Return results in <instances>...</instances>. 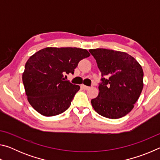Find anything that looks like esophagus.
<instances>
[{
    "label": "esophagus",
    "mask_w": 160,
    "mask_h": 160,
    "mask_svg": "<svg viewBox=\"0 0 160 160\" xmlns=\"http://www.w3.org/2000/svg\"><path fill=\"white\" fill-rule=\"evenodd\" d=\"M81 88H82L83 90H88V89L90 88V87H88V86H86L85 85H81Z\"/></svg>",
    "instance_id": "1"
}]
</instances>
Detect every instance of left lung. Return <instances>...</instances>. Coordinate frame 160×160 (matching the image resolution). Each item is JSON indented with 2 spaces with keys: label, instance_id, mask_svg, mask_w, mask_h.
<instances>
[{
  "label": "left lung",
  "instance_id": "1",
  "mask_svg": "<svg viewBox=\"0 0 160 160\" xmlns=\"http://www.w3.org/2000/svg\"><path fill=\"white\" fill-rule=\"evenodd\" d=\"M102 72L99 92L91 100L94 109L104 117L116 119L133 109L143 88V70L131 55L106 48L89 50Z\"/></svg>",
  "mask_w": 160,
  "mask_h": 160
}]
</instances>
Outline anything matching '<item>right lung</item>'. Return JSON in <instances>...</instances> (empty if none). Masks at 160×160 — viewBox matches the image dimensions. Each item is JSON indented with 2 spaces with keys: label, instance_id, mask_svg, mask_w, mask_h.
Here are the masks:
<instances>
[{
  "label": "right lung",
  "instance_id": "1",
  "mask_svg": "<svg viewBox=\"0 0 160 160\" xmlns=\"http://www.w3.org/2000/svg\"><path fill=\"white\" fill-rule=\"evenodd\" d=\"M90 56L86 49L75 47H47L32 55L22 73L31 106L45 116L58 115L66 111L80 86L65 80L64 75L73 74L78 63Z\"/></svg>",
  "mask_w": 160,
  "mask_h": 160
}]
</instances>
